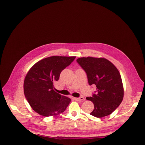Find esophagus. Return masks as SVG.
<instances>
[{
    "label": "esophagus",
    "instance_id": "obj_1",
    "mask_svg": "<svg viewBox=\"0 0 145 145\" xmlns=\"http://www.w3.org/2000/svg\"><path fill=\"white\" fill-rule=\"evenodd\" d=\"M73 99L75 100H76V101H79V102H81V101L84 100V97H78V98L74 97Z\"/></svg>",
    "mask_w": 145,
    "mask_h": 145
}]
</instances>
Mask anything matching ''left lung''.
Here are the masks:
<instances>
[{
	"mask_svg": "<svg viewBox=\"0 0 145 145\" xmlns=\"http://www.w3.org/2000/svg\"><path fill=\"white\" fill-rule=\"evenodd\" d=\"M77 62L86 73L89 85H95L96 91L86 99L93 102L94 110L90 114L102 118L111 114L123 98L121 76L117 68L104 58L81 57Z\"/></svg>",
	"mask_w": 145,
	"mask_h": 145,
	"instance_id": "obj_1",
	"label": "left lung"
}]
</instances>
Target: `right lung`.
Listing matches in <instances>:
<instances>
[{"instance_id": "add662e5", "label": "right lung", "mask_w": 145, "mask_h": 145, "mask_svg": "<svg viewBox=\"0 0 145 145\" xmlns=\"http://www.w3.org/2000/svg\"><path fill=\"white\" fill-rule=\"evenodd\" d=\"M75 58L51 56L39 61L29 69L24 80V94L31 107L39 114L44 117L58 115L71 102V99L54 90V83Z\"/></svg>"}]
</instances>
